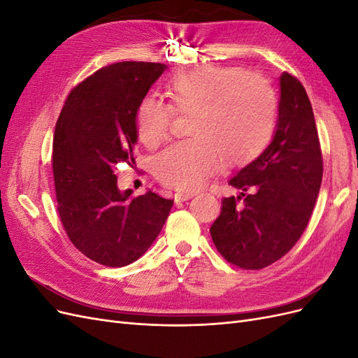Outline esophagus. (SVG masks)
Wrapping results in <instances>:
<instances>
[{
  "instance_id": "1",
  "label": "esophagus",
  "mask_w": 358,
  "mask_h": 358,
  "mask_svg": "<svg viewBox=\"0 0 358 358\" xmlns=\"http://www.w3.org/2000/svg\"><path fill=\"white\" fill-rule=\"evenodd\" d=\"M194 196H196V194H194V192H189V191H179V192L175 194V200H176V201H187V200L192 199Z\"/></svg>"
}]
</instances>
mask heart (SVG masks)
<instances>
[{"mask_svg":"<svg viewBox=\"0 0 358 358\" xmlns=\"http://www.w3.org/2000/svg\"><path fill=\"white\" fill-rule=\"evenodd\" d=\"M170 104L154 96L140 101L136 131L146 148L170 134L173 110L188 115L192 138L175 143L155 159L157 178L180 191L199 189L222 159L227 167L251 162L275 129L278 101L272 86L237 67H200L166 86Z\"/></svg>","mask_w":358,"mask_h":358,"instance_id":"b5f03b06","label":"heart"}]
</instances>
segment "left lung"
<instances>
[{
  "mask_svg": "<svg viewBox=\"0 0 358 358\" xmlns=\"http://www.w3.org/2000/svg\"><path fill=\"white\" fill-rule=\"evenodd\" d=\"M279 83L272 143L230 179L241 196L222 200L221 213L210 227L220 254L246 270L270 266L297 243L322 180V154L308 94L287 71Z\"/></svg>",
  "mask_w": 358,
  "mask_h": 358,
  "instance_id": "1",
  "label": "left lung"
}]
</instances>
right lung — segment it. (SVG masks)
Returning a JSON list of instances; mask_svg holds the SVG:
<instances>
[{
	"mask_svg": "<svg viewBox=\"0 0 358 358\" xmlns=\"http://www.w3.org/2000/svg\"><path fill=\"white\" fill-rule=\"evenodd\" d=\"M164 64L124 61L100 69L69 94L53 134L52 170L61 224L92 262L124 267L142 257L173 200L119 191L115 166L134 161L136 113Z\"/></svg>",
	"mask_w": 358,
	"mask_h": 358,
	"instance_id": "add662e5",
	"label": "right lung"
}]
</instances>
